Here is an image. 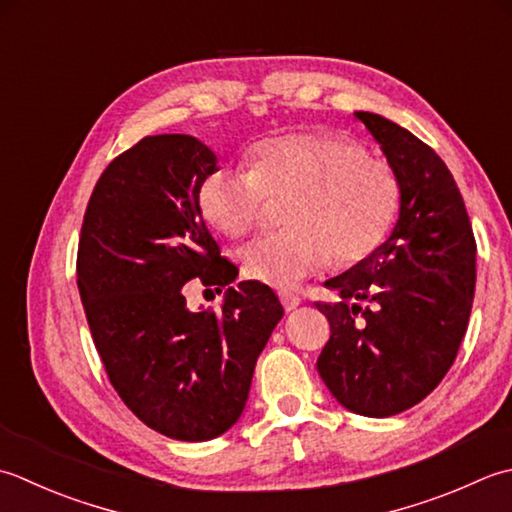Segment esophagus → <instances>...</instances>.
Wrapping results in <instances>:
<instances>
[{
  "label": "esophagus",
  "mask_w": 512,
  "mask_h": 512,
  "mask_svg": "<svg viewBox=\"0 0 512 512\" xmlns=\"http://www.w3.org/2000/svg\"><path fill=\"white\" fill-rule=\"evenodd\" d=\"M280 302H283L285 311H294L296 307H300L302 300L296 294H289V291H283V294H280Z\"/></svg>",
  "instance_id": "esophagus-1"
}]
</instances>
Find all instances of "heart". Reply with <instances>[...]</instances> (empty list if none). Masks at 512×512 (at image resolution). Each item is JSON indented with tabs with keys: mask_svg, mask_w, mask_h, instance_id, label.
Instances as JSON below:
<instances>
[{
	"mask_svg": "<svg viewBox=\"0 0 512 512\" xmlns=\"http://www.w3.org/2000/svg\"><path fill=\"white\" fill-rule=\"evenodd\" d=\"M198 210L229 238L252 234L269 201H289L287 229L241 252L249 280L296 287L329 263L356 265L378 249L400 210L391 165L356 141L300 132L254 145L249 170L216 168L198 187Z\"/></svg>",
	"mask_w": 512,
	"mask_h": 512,
	"instance_id": "heart-1",
	"label": "heart"
}]
</instances>
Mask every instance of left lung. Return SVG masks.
Wrapping results in <instances>:
<instances>
[{
	"label": "left lung",
	"mask_w": 512,
	"mask_h": 512,
	"mask_svg": "<svg viewBox=\"0 0 512 512\" xmlns=\"http://www.w3.org/2000/svg\"><path fill=\"white\" fill-rule=\"evenodd\" d=\"M367 125L400 181L391 236L329 278L340 302L318 309L331 336L316 362L344 409L389 417L422 402L460 349L475 294V236L453 174L429 145L373 112Z\"/></svg>",
	"instance_id": "obj_1"
}]
</instances>
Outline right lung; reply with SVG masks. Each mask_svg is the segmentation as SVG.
I'll return each mask as SVG.
<instances>
[{"mask_svg": "<svg viewBox=\"0 0 512 512\" xmlns=\"http://www.w3.org/2000/svg\"><path fill=\"white\" fill-rule=\"evenodd\" d=\"M216 161L190 134L141 139L103 170L79 236L77 287L112 387L143 424L181 442L232 429L285 314L256 280L229 287L221 311L187 309L192 278L221 294L238 274L198 210Z\"/></svg>", "mask_w": 512, "mask_h": 512, "instance_id": "1", "label": "right lung"}]
</instances>
